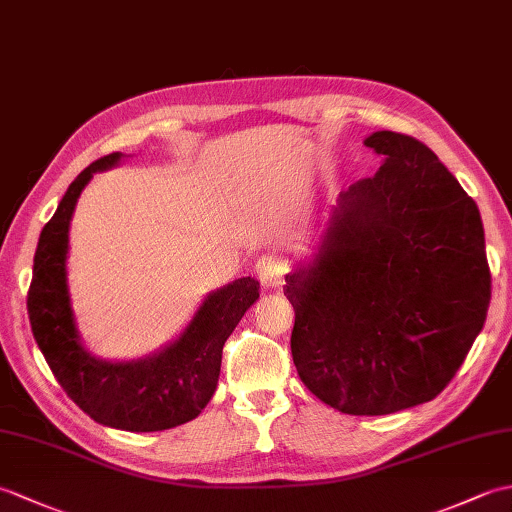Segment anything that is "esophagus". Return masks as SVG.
<instances>
[{
  "instance_id": "esophagus-1",
  "label": "esophagus",
  "mask_w": 512,
  "mask_h": 512,
  "mask_svg": "<svg viewBox=\"0 0 512 512\" xmlns=\"http://www.w3.org/2000/svg\"><path fill=\"white\" fill-rule=\"evenodd\" d=\"M286 273H288V268L279 257L268 255V257H262L257 262V277H259V281H262L264 288L277 290V288L284 286Z\"/></svg>"
}]
</instances>
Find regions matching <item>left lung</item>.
<instances>
[{"instance_id":"1","label":"left lung","mask_w":512,"mask_h":512,"mask_svg":"<svg viewBox=\"0 0 512 512\" xmlns=\"http://www.w3.org/2000/svg\"><path fill=\"white\" fill-rule=\"evenodd\" d=\"M376 176L341 191L308 262L286 275L292 361L350 416L436 398L482 332L491 270L477 204L416 138L374 132Z\"/></svg>"}]
</instances>
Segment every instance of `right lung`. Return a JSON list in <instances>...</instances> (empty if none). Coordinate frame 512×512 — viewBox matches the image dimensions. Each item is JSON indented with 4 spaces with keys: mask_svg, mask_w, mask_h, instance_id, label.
Here are the masks:
<instances>
[{
    "mask_svg": "<svg viewBox=\"0 0 512 512\" xmlns=\"http://www.w3.org/2000/svg\"><path fill=\"white\" fill-rule=\"evenodd\" d=\"M114 151L83 169L39 235L28 317L54 378L90 418L123 431H165L198 418L217 389L222 347L246 310L259 299V281L235 279L204 297L176 339L136 361H105L83 345L76 328L68 250L76 200L96 171L121 165Z\"/></svg>",
    "mask_w": 512,
    "mask_h": 512,
    "instance_id": "obj_1",
    "label": "right lung"
}]
</instances>
